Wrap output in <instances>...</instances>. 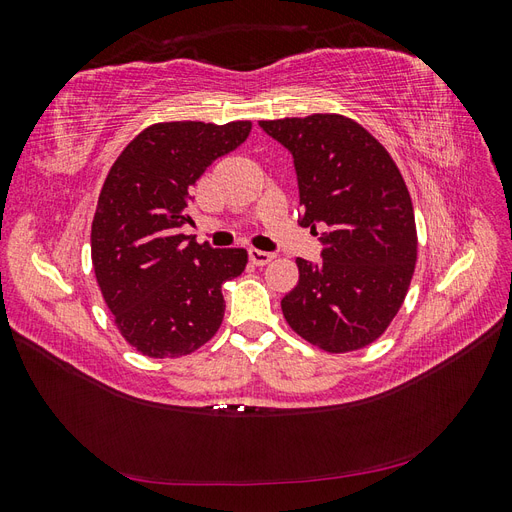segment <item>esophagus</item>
<instances>
[{
	"label": "esophagus",
	"mask_w": 512,
	"mask_h": 512,
	"mask_svg": "<svg viewBox=\"0 0 512 512\" xmlns=\"http://www.w3.org/2000/svg\"><path fill=\"white\" fill-rule=\"evenodd\" d=\"M247 254H250V262H252V265H256V267H265V265H269V262L273 260V254L262 252V250H250Z\"/></svg>",
	"instance_id": "obj_1"
}]
</instances>
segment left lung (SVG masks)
<instances>
[{
    "label": "left lung",
    "mask_w": 512,
    "mask_h": 512,
    "mask_svg": "<svg viewBox=\"0 0 512 512\" xmlns=\"http://www.w3.org/2000/svg\"><path fill=\"white\" fill-rule=\"evenodd\" d=\"M260 128L292 153L301 226L324 228L322 262L297 258L299 282L282 299L284 318L327 352L365 348L397 316L416 267L406 181L389 151L344 115L260 121Z\"/></svg>",
    "instance_id": "left-lung-1"
}]
</instances>
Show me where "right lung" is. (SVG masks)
Segmentation results:
<instances>
[{"instance_id": "1", "label": "right lung", "mask_w": 512, "mask_h": 512, "mask_svg": "<svg viewBox=\"0 0 512 512\" xmlns=\"http://www.w3.org/2000/svg\"><path fill=\"white\" fill-rule=\"evenodd\" d=\"M252 121L153 123L108 170L91 224V262L126 342L166 359L198 350L224 318L222 284L243 273L241 247L213 250L179 228L190 188L250 136Z\"/></svg>"}]
</instances>
